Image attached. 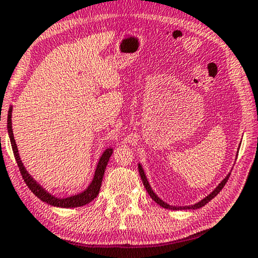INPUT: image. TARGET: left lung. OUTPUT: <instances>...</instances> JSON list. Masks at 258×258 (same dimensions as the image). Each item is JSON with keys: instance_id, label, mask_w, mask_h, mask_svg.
<instances>
[{"instance_id": "1", "label": "left lung", "mask_w": 258, "mask_h": 258, "mask_svg": "<svg viewBox=\"0 0 258 258\" xmlns=\"http://www.w3.org/2000/svg\"><path fill=\"white\" fill-rule=\"evenodd\" d=\"M139 172H140V175H141V180H142V182H144V185H145V187H146V189H147V191H148V194L150 195V198L154 200L155 202H156L157 204H159V206L161 207H163V208H165V209H172V210H181V209H199V208H201V207H203V206H206V204L209 202V201H211L212 199L215 198L216 195H217L220 190L223 189V187L225 186V183L227 182V180H228V178H230V174L227 175L226 178L224 179V180L219 183V185L217 186V188H216V189L212 191L211 194H209L207 196V198H204L202 201H200V202H198V203H195V204H193V206H188V207H172V206H169V204H166V203H164L162 201L161 199H158V196H156L155 195V193L153 190H151V188H150V186H149V183H148V181H147V178H146V175H145V172H144V170H142V167H141V165L139 164Z\"/></svg>"}]
</instances>
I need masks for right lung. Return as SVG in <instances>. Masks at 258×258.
Returning a JSON list of instances; mask_svg holds the SVG:
<instances>
[{
	"mask_svg": "<svg viewBox=\"0 0 258 258\" xmlns=\"http://www.w3.org/2000/svg\"><path fill=\"white\" fill-rule=\"evenodd\" d=\"M11 111H12V108L9 109V113H8V132H9L12 151H14V155H15L16 162H17V165L19 167L20 174H22L24 181H25L28 188L32 190V193H34L35 196H38L41 201L46 202L48 204H51V206L60 207V208L81 207V206H85V204H87L91 201H93V200L96 198L97 194H99V191H100L102 179H103V174H104L105 167H107V165H108L109 158L112 154V149H107L104 151V154L101 156L99 164H97V167H96L95 175H94L93 181L91 185H89L87 189L84 191V193L71 196V198H67V199H57V198H55V196H52L49 193H47V191L44 190L43 188L39 185V183H36V181L33 180V178H32L31 175L27 173V171L25 170V167H24L22 161H20L17 146H16L14 134H12Z\"/></svg>",
	"mask_w": 258,
	"mask_h": 258,
	"instance_id": "add662e5",
	"label": "right lung"
}]
</instances>
